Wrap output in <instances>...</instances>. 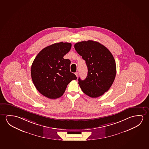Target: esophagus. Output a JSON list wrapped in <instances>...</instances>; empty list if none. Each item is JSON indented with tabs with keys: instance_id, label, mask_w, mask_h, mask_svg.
<instances>
[{
	"instance_id": "34e87169",
	"label": "esophagus",
	"mask_w": 149,
	"mask_h": 149,
	"mask_svg": "<svg viewBox=\"0 0 149 149\" xmlns=\"http://www.w3.org/2000/svg\"><path fill=\"white\" fill-rule=\"evenodd\" d=\"M75 75L76 76V77H78V75H79V73H78V72H76Z\"/></svg>"
}]
</instances>
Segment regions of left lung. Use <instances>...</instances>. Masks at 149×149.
<instances>
[{
	"instance_id": "obj_1",
	"label": "left lung",
	"mask_w": 149,
	"mask_h": 149,
	"mask_svg": "<svg viewBox=\"0 0 149 149\" xmlns=\"http://www.w3.org/2000/svg\"><path fill=\"white\" fill-rule=\"evenodd\" d=\"M74 47L88 68L85 80L78 78L81 89L91 97L102 95L109 89L116 75V62L111 53L105 46L92 40L78 42Z\"/></svg>"
}]
</instances>
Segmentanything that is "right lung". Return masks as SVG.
<instances>
[{
	"instance_id": "1",
	"label": "right lung",
	"mask_w": 149,
	"mask_h": 149,
	"mask_svg": "<svg viewBox=\"0 0 149 149\" xmlns=\"http://www.w3.org/2000/svg\"><path fill=\"white\" fill-rule=\"evenodd\" d=\"M71 46L67 42L53 44L40 51L33 61L32 81L38 91L47 98L61 97L69 83L77 79L70 71V60L63 58Z\"/></svg>"
}]
</instances>
